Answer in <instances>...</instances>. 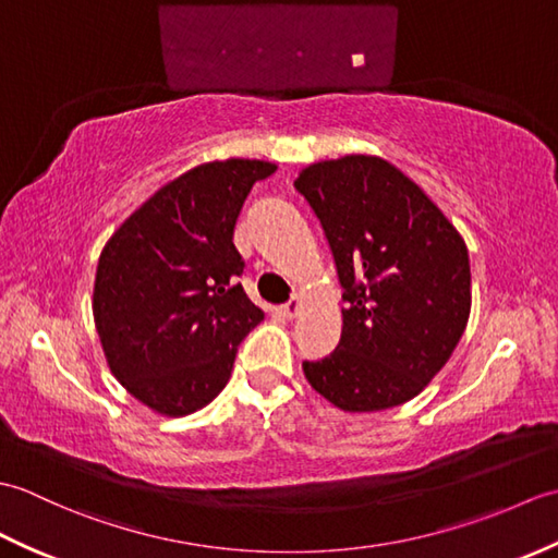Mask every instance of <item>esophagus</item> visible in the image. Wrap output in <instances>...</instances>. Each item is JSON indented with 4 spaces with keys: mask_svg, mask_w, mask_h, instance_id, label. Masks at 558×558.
Wrapping results in <instances>:
<instances>
[{
    "mask_svg": "<svg viewBox=\"0 0 558 558\" xmlns=\"http://www.w3.org/2000/svg\"><path fill=\"white\" fill-rule=\"evenodd\" d=\"M302 306H304L302 298H292L288 304L280 306V312H282V316H286V318H294V316H300Z\"/></svg>",
    "mask_w": 558,
    "mask_h": 558,
    "instance_id": "esophagus-1",
    "label": "esophagus"
}]
</instances>
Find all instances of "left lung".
<instances>
[{
	"label": "left lung",
	"mask_w": 558,
	"mask_h": 558,
	"mask_svg": "<svg viewBox=\"0 0 558 558\" xmlns=\"http://www.w3.org/2000/svg\"><path fill=\"white\" fill-rule=\"evenodd\" d=\"M336 258L342 336L306 381L345 412H378L420 396L465 333L472 286L465 240L393 162L342 156L294 180Z\"/></svg>",
	"instance_id": "obj_1"
}]
</instances>
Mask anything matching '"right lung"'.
<instances>
[{
  "label": "right lung",
  "mask_w": 558,
  "mask_h": 558,
  "mask_svg": "<svg viewBox=\"0 0 558 558\" xmlns=\"http://www.w3.org/2000/svg\"><path fill=\"white\" fill-rule=\"evenodd\" d=\"M276 162L228 158L162 184L105 242L93 318L126 393L160 417H186L230 381L236 345L264 322L236 278L234 225Z\"/></svg>",
  "instance_id": "1"
}]
</instances>
